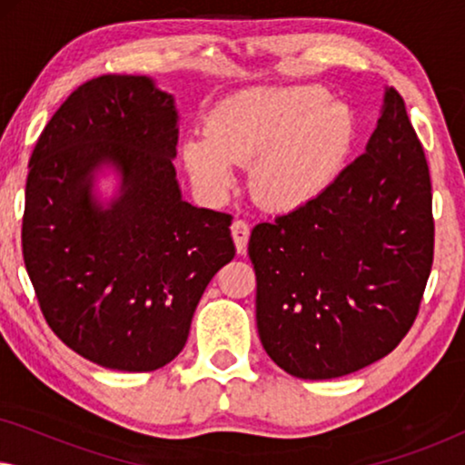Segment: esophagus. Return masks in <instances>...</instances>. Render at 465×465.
Segmentation results:
<instances>
[{"mask_svg": "<svg viewBox=\"0 0 465 465\" xmlns=\"http://www.w3.org/2000/svg\"><path fill=\"white\" fill-rule=\"evenodd\" d=\"M231 234H232L234 247H237V252L243 256L247 252V241H250V224L243 220H234L231 226Z\"/></svg>", "mask_w": 465, "mask_h": 465, "instance_id": "34e87169", "label": "esophagus"}]
</instances>
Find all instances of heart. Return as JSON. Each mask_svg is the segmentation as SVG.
<instances>
[{"mask_svg": "<svg viewBox=\"0 0 465 465\" xmlns=\"http://www.w3.org/2000/svg\"><path fill=\"white\" fill-rule=\"evenodd\" d=\"M353 143L347 105L313 88L258 86L220 101L207 114L205 137L182 143V161L194 186L213 199L232 190V164L252 163L253 201L290 213L326 193Z\"/></svg>", "mask_w": 465, "mask_h": 465, "instance_id": "b5f03b06", "label": "heart"}]
</instances>
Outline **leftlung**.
I'll use <instances>...</instances> for the list:
<instances>
[{
	"label": "left lung",
	"instance_id": "1",
	"mask_svg": "<svg viewBox=\"0 0 465 465\" xmlns=\"http://www.w3.org/2000/svg\"><path fill=\"white\" fill-rule=\"evenodd\" d=\"M264 351L298 379L385 358L415 322L431 260V182L404 99L385 88L366 152L311 205L252 231Z\"/></svg>",
	"mask_w": 465,
	"mask_h": 465
}]
</instances>
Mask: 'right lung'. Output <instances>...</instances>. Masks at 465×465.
I'll use <instances>...</instances> for the list:
<instances>
[{
	"label": "right lung",
	"mask_w": 465,
	"mask_h": 465,
	"mask_svg": "<svg viewBox=\"0 0 465 465\" xmlns=\"http://www.w3.org/2000/svg\"><path fill=\"white\" fill-rule=\"evenodd\" d=\"M173 94L101 75L69 94L29 161L23 258L53 332L94 364L163 368L186 345L207 283L234 258L228 213L182 199ZM110 170L119 186L96 194Z\"/></svg>",
	"instance_id": "add662e5"
}]
</instances>
